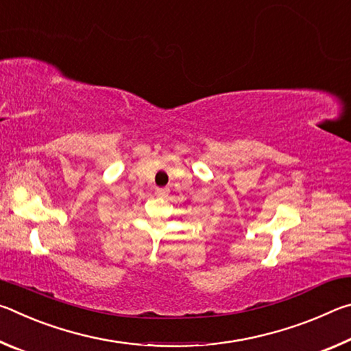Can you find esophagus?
<instances>
[{"mask_svg":"<svg viewBox=\"0 0 351 351\" xmlns=\"http://www.w3.org/2000/svg\"><path fill=\"white\" fill-rule=\"evenodd\" d=\"M158 195V197H167L169 195V189L167 187H159L156 189V192H154Z\"/></svg>","mask_w":351,"mask_h":351,"instance_id":"1","label":"esophagus"}]
</instances>
